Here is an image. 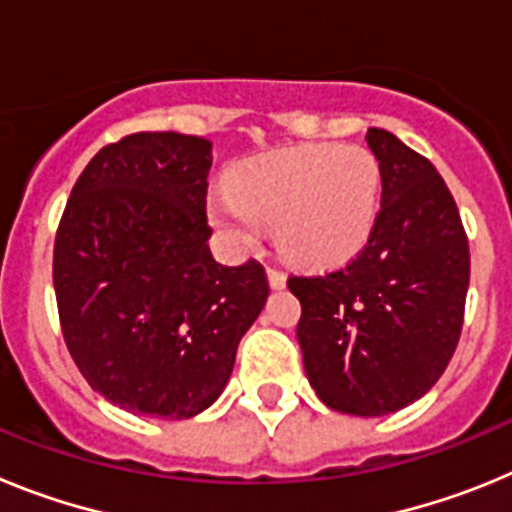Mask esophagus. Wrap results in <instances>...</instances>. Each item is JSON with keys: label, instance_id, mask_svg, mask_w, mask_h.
Masks as SVG:
<instances>
[{"label": "esophagus", "instance_id": "1", "mask_svg": "<svg viewBox=\"0 0 512 512\" xmlns=\"http://www.w3.org/2000/svg\"><path fill=\"white\" fill-rule=\"evenodd\" d=\"M266 274H269V284L274 289H282L284 284H287V274H284L282 269H277V266H269V269H266Z\"/></svg>", "mask_w": 512, "mask_h": 512}]
</instances>
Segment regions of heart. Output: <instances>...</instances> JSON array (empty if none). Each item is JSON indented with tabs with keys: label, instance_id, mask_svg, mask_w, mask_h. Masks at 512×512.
<instances>
[{
	"label": "heart",
	"instance_id": "b5f03b06",
	"mask_svg": "<svg viewBox=\"0 0 512 512\" xmlns=\"http://www.w3.org/2000/svg\"><path fill=\"white\" fill-rule=\"evenodd\" d=\"M382 194L374 153L359 146L312 143L261 153L230 174V192L210 200L212 223L243 246L261 228L300 264H333L359 251L372 233Z\"/></svg>",
	"mask_w": 512,
	"mask_h": 512
}]
</instances>
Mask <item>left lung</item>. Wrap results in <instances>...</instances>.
<instances>
[{
	"label": "left lung",
	"instance_id": "left-lung-1",
	"mask_svg": "<svg viewBox=\"0 0 512 512\" xmlns=\"http://www.w3.org/2000/svg\"><path fill=\"white\" fill-rule=\"evenodd\" d=\"M382 207L354 259L289 274L300 300L297 341L310 384L330 410L395 413L431 390L464 325L469 241L449 187L425 156L369 128Z\"/></svg>",
	"mask_w": 512,
	"mask_h": 512
}]
</instances>
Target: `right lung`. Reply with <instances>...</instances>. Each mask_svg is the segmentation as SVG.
<instances>
[{"label": "right lung", "mask_w": 512, "mask_h": 512, "mask_svg": "<svg viewBox=\"0 0 512 512\" xmlns=\"http://www.w3.org/2000/svg\"><path fill=\"white\" fill-rule=\"evenodd\" d=\"M210 148L197 135H125L81 171L58 223L63 341L89 387L130 413L210 408L269 297L259 261L212 259Z\"/></svg>", "instance_id": "obj_1"}]
</instances>
